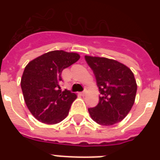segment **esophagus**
Wrapping results in <instances>:
<instances>
[{
	"instance_id": "obj_1",
	"label": "esophagus",
	"mask_w": 160,
	"mask_h": 160,
	"mask_svg": "<svg viewBox=\"0 0 160 160\" xmlns=\"http://www.w3.org/2000/svg\"><path fill=\"white\" fill-rule=\"evenodd\" d=\"M80 94L82 95V96H85V95H86V91H83V92H80Z\"/></svg>"
}]
</instances>
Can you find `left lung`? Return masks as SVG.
Listing matches in <instances>:
<instances>
[{"label":"left lung","mask_w":160,"mask_h":160,"mask_svg":"<svg viewBox=\"0 0 160 160\" xmlns=\"http://www.w3.org/2000/svg\"><path fill=\"white\" fill-rule=\"evenodd\" d=\"M100 94L99 104L88 109L91 119L101 125H113L126 117L134 105L136 80L131 70L115 60L85 55Z\"/></svg>","instance_id":"obj_1"}]
</instances>
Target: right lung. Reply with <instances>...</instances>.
<instances>
[{
	"label": "right lung",
	"instance_id": "1",
	"mask_svg": "<svg viewBox=\"0 0 160 160\" xmlns=\"http://www.w3.org/2000/svg\"><path fill=\"white\" fill-rule=\"evenodd\" d=\"M80 58L75 52L52 51L27 64L21 86L26 106L37 120L55 124L66 118L77 95L61 90V72Z\"/></svg>",
	"mask_w": 160,
	"mask_h": 160
}]
</instances>
